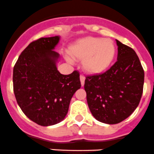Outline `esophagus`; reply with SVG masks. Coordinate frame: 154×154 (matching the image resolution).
<instances>
[{
	"instance_id": "obj_1",
	"label": "esophagus",
	"mask_w": 154,
	"mask_h": 154,
	"mask_svg": "<svg viewBox=\"0 0 154 154\" xmlns=\"http://www.w3.org/2000/svg\"><path fill=\"white\" fill-rule=\"evenodd\" d=\"M80 80H81V85H82V86H84V85H85V76H83V75H81V76H80Z\"/></svg>"
}]
</instances>
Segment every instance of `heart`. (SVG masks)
<instances>
[{
    "instance_id": "1",
    "label": "heart",
    "mask_w": 154,
    "mask_h": 154,
    "mask_svg": "<svg viewBox=\"0 0 154 154\" xmlns=\"http://www.w3.org/2000/svg\"><path fill=\"white\" fill-rule=\"evenodd\" d=\"M113 41L101 37H88L71 47L69 55L75 60H82V66L90 73H99L109 66L115 56Z\"/></svg>"
}]
</instances>
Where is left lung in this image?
<instances>
[{
  "instance_id": "8db88e82",
  "label": "left lung",
  "mask_w": 154,
  "mask_h": 154,
  "mask_svg": "<svg viewBox=\"0 0 154 154\" xmlns=\"http://www.w3.org/2000/svg\"><path fill=\"white\" fill-rule=\"evenodd\" d=\"M117 61L105 73L87 76L85 90L93 117L109 125L135 111L143 95L144 70L135 51L117 40Z\"/></svg>"
}]
</instances>
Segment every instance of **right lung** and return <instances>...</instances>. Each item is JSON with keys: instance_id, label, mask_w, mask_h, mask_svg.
I'll return each instance as SVG.
<instances>
[{"instance_id": "obj_1", "label": "right lung", "mask_w": 154, "mask_h": 154, "mask_svg": "<svg viewBox=\"0 0 154 154\" xmlns=\"http://www.w3.org/2000/svg\"><path fill=\"white\" fill-rule=\"evenodd\" d=\"M59 37L32 41L13 69V91L18 105L31 121L41 126L59 123L67 114L73 94L81 88L80 73H59L55 48Z\"/></svg>"}]
</instances>
